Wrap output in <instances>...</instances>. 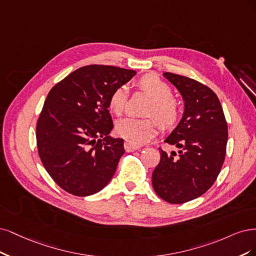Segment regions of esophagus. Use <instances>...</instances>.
I'll return each instance as SVG.
<instances>
[{
	"label": "esophagus",
	"instance_id": "obj_1",
	"mask_svg": "<svg viewBox=\"0 0 256 256\" xmlns=\"http://www.w3.org/2000/svg\"><path fill=\"white\" fill-rule=\"evenodd\" d=\"M140 148H142V144L130 142V140H126L124 142V149L126 152H134L136 150H139Z\"/></svg>",
	"mask_w": 256,
	"mask_h": 256
}]
</instances>
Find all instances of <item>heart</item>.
I'll return each mask as SVG.
<instances>
[{
  "label": "heart",
  "mask_w": 256,
  "mask_h": 256,
  "mask_svg": "<svg viewBox=\"0 0 256 256\" xmlns=\"http://www.w3.org/2000/svg\"><path fill=\"white\" fill-rule=\"evenodd\" d=\"M139 88L153 98L149 114H155L166 126L174 123L178 117V106L172 98L170 86L155 74H146L138 80ZM128 96L126 85L114 88L108 98V107L112 112L121 114L126 108ZM160 128V122L155 118L126 117L116 124V133L130 142L142 144L150 140Z\"/></svg>",
  "instance_id": "obj_1"
}]
</instances>
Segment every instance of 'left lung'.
Listing matches in <instances>:
<instances>
[{
	"instance_id": "1",
	"label": "left lung",
	"mask_w": 256,
	"mask_h": 256,
	"mask_svg": "<svg viewBox=\"0 0 256 256\" xmlns=\"http://www.w3.org/2000/svg\"><path fill=\"white\" fill-rule=\"evenodd\" d=\"M182 96L185 108L178 126L160 148V160L152 173L155 192L168 203L182 204L202 196L215 183L226 158L228 124L216 94L199 82L164 72Z\"/></svg>"
}]
</instances>
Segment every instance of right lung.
I'll return each instance as SVG.
<instances>
[{
    "instance_id": "right-lung-1",
    "label": "right lung",
    "mask_w": 256,
    "mask_h": 256,
    "mask_svg": "<svg viewBox=\"0 0 256 256\" xmlns=\"http://www.w3.org/2000/svg\"><path fill=\"white\" fill-rule=\"evenodd\" d=\"M136 74L112 66L78 68L48 92L36 126L39 158L54 182L87 196L110 183L124 154V140L108 136V98Z\"/></svg>"
}]
</instances>
